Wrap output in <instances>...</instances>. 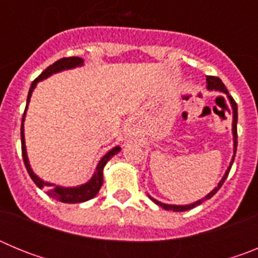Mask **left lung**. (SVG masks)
<instances>
[{"instance_id":"1","label":"left lung","mask_w":258,"mask_h":258,"mask_svg":"<svg viewBox=\"0 0 258 258\" xmlns=\"http://www.w3.org/2000/svg\"><path fill=\"white\" fill-rule=\"evenodd\" d=\"M207 89L208 90H214V92H220V93H223V94L226 95L227 99H229L230 102V106H231V111H232V127H231V132H232V157L231 160H230V164L229 166H227L226 172H225V174H223L222 178L220 179V182H218V184L216 186V187L213 188V190L211 191L209 194H207L206 197L202 198V199L197 200V202L191 203V204H184V206H175V204H165V203H161L159 202V200L154 199V198L151 197V195H149L150 199L152 200V202L155 203V204H157V206H160L161 208H164L165 211H173V212H184V211H188V209H192L195 208L197 206H200L202 203H204L206 200L211 199L212 197H213L214 194L217 192L218 190L221 188V186L223 184V182H225V179L227 178V174H229L230 169H231V165L232 163H234V159H235V154H236V146H238V136H236V122H238V106H236L235 101L232 99V97H230L229 92H227L226 86L223 85V83L221 81L218 77H214V76H207Z\"/></svg>"}]
</instances>
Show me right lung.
Segmentation results:
<instances>
[{
    "label": "right lung",
    "mask_w": 258,
    "mask_h": 258,
    "mask_svg": "<svg viewBox=\"0 0 258 258\" xmlns=\"http://www.w3.org/2000/svg\"><path fill=\"white\" fill-rule=\"evenodd\" d=\"M84 66V59L79 58V56H72V58H63L56 60L54 64L49 66L46 70L37 77V79L32 83L31 88H29L28 97H27V107L26 111H24V115H23L22 120V154H23V160H24V165H26L27 170H28V174L31 175L32 181L35 182L36 186L38 188H45L47 191V195L50 198H54V199L59 200L61 203H68V204H76V203H84L88 202V200L93 199V198L99 192L102 184H103V169L106 164L108 163L111 159H112L115 155H117L118 152L121 151V147L120 146H115L112 149L107 151L106 154L102 156V159L98 161L97 166H95L94 173L90 177L89 181H86L85 183L79 184V186H60V184L51 183V182H47L45 179L40 178L33 169H32L31 164H29L28 154H27V147H26V137H24V120H26L27 115V108H28V104L31 102V97L33 90L36 89L37 84L40 81L45 79H49L52 75L59 74V72H63V71L74 70L77 67H83Z\"/></svg>",
    "instance_id": "obj_1"
}]
</instances>
